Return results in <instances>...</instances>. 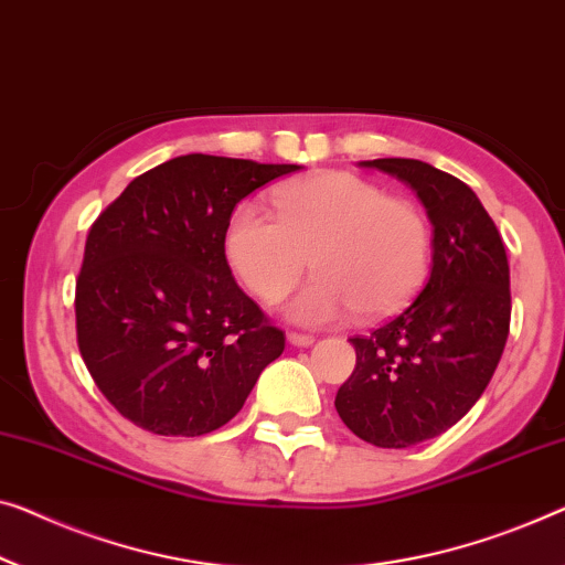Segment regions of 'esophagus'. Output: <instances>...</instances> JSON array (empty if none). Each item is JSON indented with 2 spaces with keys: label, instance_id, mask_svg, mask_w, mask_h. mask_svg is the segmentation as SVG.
<instances>
[{
  "label": "esophagus",
  "instance_id": "obj_1",
  "mask_svg": "<svg viewBox=\"0 0 565 565\" xmlns=\"http://www.w3.org/2000/svg\"><path fill=\"white\" fill-rule=\"evenodd\" d=\"M286 340L294 348H309V344H315V334H301V332H289L286 334Z\"/></svg>",
  "mask_w": 565,
  "mask_h": 565
}]
</instances>
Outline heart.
Instances as JSON below:
<instances>
[{
    "mask_svg": "<svg viewBox=\"0 0 565 565\" xmlns=\"http://www.w3.org/2000/svg\"><path fill=\"white\" fill-rule=\"evenodd\" d=\"M276 217L241 205L225 228V256L256 299L274 305L301 279L289 301L301 324H330L358 311L365 319L408 305L431 268L434 235L408 200L350 172H324L274 192Z\"/></svg>",
    "mask_w": 565,
    "mask_h": 565,
    "instance_id": "obj_1",
    "label": "heart"
}]
</instances>
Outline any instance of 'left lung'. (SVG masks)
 Returning a JSON list of instances; mask_svg holds the SVG:
<instances>
[{"label":"left lung","mask_w":565,"mask_h":565,"mask_svg":"<svg viewBox=\"0 0 565 565\" xmlns=\"http://www.w3.org/2000/svg\"><path fill=\"white\" fill-rule=\"evenodd\" d=\"M416 190L434 225V266L418 297L370 334L334 408L381 449L444 434L479 401L510 334V264L502 235L465 182L418 159L363 162Z\"/></svg>","instance_id":"8db88e82"}]
</instances>
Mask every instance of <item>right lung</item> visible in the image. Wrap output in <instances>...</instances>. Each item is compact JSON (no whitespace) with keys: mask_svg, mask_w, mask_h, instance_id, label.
<instances>
[{"mask_svg":"<svg viewBox=\"0 0 565 565\" xmlns=\"http://www.w3.org/2000/svg\"><path fill=\"white\" fill-rule=\"evenodd\" d=\"M299 164L184 154L129 182L90 225L75 279V334L124 418L202 436L238 414L286 337L233 279V207Z\"/></svg>","mask_w":565,"mask_h":565,"instance_id":"right-lung-1","label":"right lung"}]
</instances>
